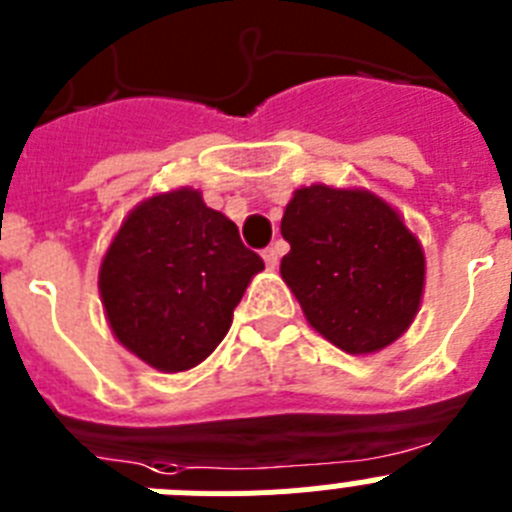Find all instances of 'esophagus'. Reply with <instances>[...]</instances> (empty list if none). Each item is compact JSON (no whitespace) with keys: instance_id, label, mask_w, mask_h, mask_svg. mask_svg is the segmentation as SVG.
Segmentation results:
<instances>
[{"instance_id":"1","label":"esophagus","mask_w":512,"mask_h":512,"mask_svg":"<svg viewBox=\"0 0 512 512\" xmlns=\"http://www.w3.org/2000/svg\"><path fill=\"white\" fill-rule=\"evenodd\" d=\"M264 264H266V269H277V264H279V253L274 251V248H266L264 251Z\"/></svg>"}]
</instances>
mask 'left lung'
<instances>
[{
  "label": "left lung",
  "instance_id": "8db88e82",
  "mask_svg": "<svg viewBox=\"0 0 512 512\" xmlns=\"http://www.w3.org/2000/svg\"><path fill=\"white\" fill-rule=\"evenodd\" d=\"M282 235L284 284L325 341L366 356L410 328L423 302L425 253L379 194L328 184L295 189Z\"/></svg>",
  "mask_w": 512,
  "mask_h": 512
}]
</instances>
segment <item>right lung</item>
Wrapping results in <instances>:
<instances>
[{"label": "right lung", "instance_id": "add662e5", "mask_svg": "<svg viewBox=\"0 0 512 512\" xmlns=\"http://www.w3.org/2000/svg\"><path fill=\"white\" fill-rule=\"evenodd\" d=\"M264 269L230 217L200 189L158 192L128 212L99 264V297L112 336L164 374L207 359Z\"/></svg>", "mask_w": 512, "mask_h": 512}]
</instances>
